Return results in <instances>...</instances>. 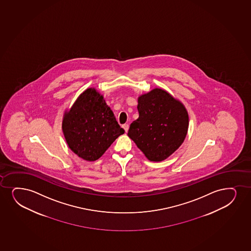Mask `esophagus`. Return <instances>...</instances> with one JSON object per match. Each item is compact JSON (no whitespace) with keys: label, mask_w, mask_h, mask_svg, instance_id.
<instances>
[{"label":"esophagus","mask_w":251,"mask_h":251,"mask_svg":"<svg viewBox=\"0 0 251 251\" xmlns=\"http://www.w3.org/2000/svg\"><path fill=\"white\" fill-rule=\"evenodd\" d=\"M123 127H124V129L125 130V132L127 133V130H128V127H129V126H128V124H125L123 125Z\"/></svg>","instance_id":"esophagus-1"}]
</instances>
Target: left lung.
I'll return each mask as SVG.
<instances>
[{"label": "left lung", "mask_w": 251, "mask_h": 251, "mask_svg": "<svg viewBox=\"0 0 251 251\" xmlns=\"http://www.w3.org/2000/svg\"><path fill=\"white\" fill-rule=\"evenodd\" d=\"M139 118L130 124L127 135L150 161H161L178 149L189 127L183 104L161 89L139 96Z\"/></svg>", "instance_id": "obj_1"}]
</instances>
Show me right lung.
Wrapping results in <instances>:
<instances>
[{"instance_id":"add662e5","label":"right lung","mask_w":251,"mask_h":251,"mask_svg":"<svg viewBox=\"0 0 251 251\" xmlns=\"http://www.w3.org/2000/svg\"><path fill=\"white\" fill-rule=\"evenodd\" d=\"M62 130L69 148L86 161H96L124 133L103 96L96 89L81 94L66 112Z\"/></svg>"}]
</instances>
